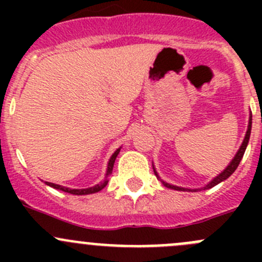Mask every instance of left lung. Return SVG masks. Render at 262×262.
Here are the masks:
<instances>
[{
  "label": "left lung",
  "mask_w": 262,
  "mask_h": 262,
  "mask_svg": "<svg viewBox=\"0 0 262 262\" xmlns=\"http://www.w3.org/2000/svg\"><path fill=\"white\" fill-rule=\"evenodd\" d=\"M251 126H252V114H250V119H248V125H247V132H246V136H245V138H244V142H242V144H241V147H239V149L237 150V153H236V155H234V157L232 158V161H231V162H229V165L227 166V167L224 168V170L222 171V172L219 173V175H216L215 178H214L212 181L208 182V184L205 185V186L199 187V189H187V187H181V186H176V185H171V184H168V182L163 181L162 179L160 178V175H158L157 171H156L155 166L152 165V166H153V171H155V175L157 176L158 180H160L161 182H162V184L165 185L166 187H168V189L179 190V191H200V190H207V189H210V187L215 186V185H218L219 182H222V181L227 180V179H228L229 176H231L232 173H233L234 171H236V168L238 167L239 162H241L242 157H244V155H245L246 148H247L248 141H250V136H251Z\"/></svg>",
  "instance_id": "8db88e82"
}]
</instances>
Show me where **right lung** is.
<instances>
[{"label":"right lung","instance_id":"right-lung-1","mask_svg":"<svg viewBox=\"0 0 262 262\" xmlns=\"http://www.w3.org/2000/svg\"><path fill=\"white\" fill-rule=\"evenodd\" d=\"M120 148H118V149L113 153L112 157H110L109 162H107V168H106V173H105L104 180L100 181L99 184H96L95 186L86 187V189H71V187H66V186H62V185L53 184V182H48V181H46V184L50 187H54V189H57V190H62V191H64V192H70V194H73V195H89V194H94V192L100 191V190L104 189V187L107 185V182H109V178L113 172V167H114L116 156H118L119 152H120Z\"/></svg>","mask_w":262,"mask_h":262}]
</instances>
